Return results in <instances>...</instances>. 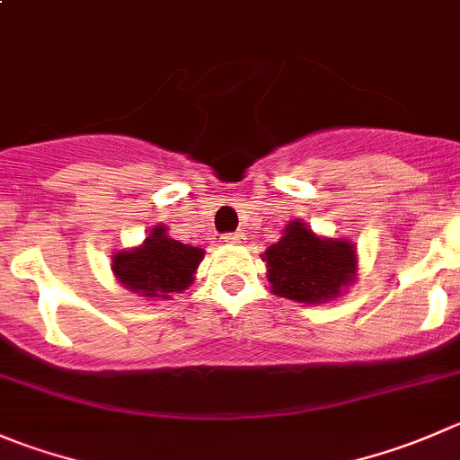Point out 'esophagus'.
<instances>
[{"instance_id":"34e87169","label":"esophagus","mask_w":460,"mask_h":460,"mask_svg":"<svg viewBox=\"0 0 460 460\" xmlns=\"http://www.w3.org/2000/svg\"><path fill=\"white\" fill-rule=\"evenodd\" d=\"M225 243L226 244H244V243H247V235H244L243 231H235V234H226Z\"/></svg>"}]
</instances>
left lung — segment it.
<instances>
[{
  "label": "left lung",
  "instance_id": "left-lung-1",
  "mask_svg": "<svg viewBox=\"0 0 460 460\" xmlns=\"http://www.w3.org/2000/svg\"><path fill=\"white\" fill-rule=\"evenodd\" d=\"M262 261L271 292L307 305L337 301L358 280V247L314 234L303 220L288 222Z\"/></svg>",
  "mask_w": 460,
  "mask_h": 460
}]
</instances>
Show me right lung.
Returning a JSON list of instances; mask_svg holds the SVG:
<instances>
[{"label":"right lung","mask_w":460,"mask_h":460,"mask_svg":"<svg viewBox=\"0 0 460 460\" xmlns=\"http://www.w3.org/2000/svg\"><path fill=\"white\" fill-rule=\"evenodd\" d=\"M202 258L204 249L172 240L166 225H155L139 247L111 256V274L121 288L146 301H168L193 285Z\"/></svg>","instance_id":"1"}]
</instances>
